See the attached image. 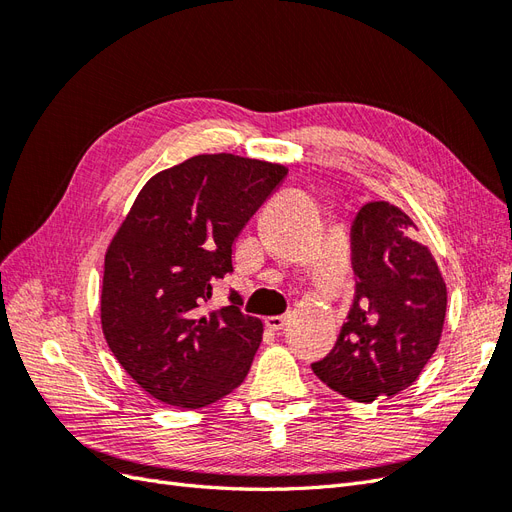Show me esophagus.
I'll use <instances>...</instances> for the list:
<instances>
[{"label":"esophagus","instance_id":"34e87169","mask_svg":"<svg viewBox=\"0 0 512 512\" xmlns=\"http://www.w3.org/2000/svg\"><path fill=\"white\" fill-rule=\"evenodd\" d=\"M286 320H288L286 316H269V318H265V324H267V329H271V331H282Z\"/></svg>","mask_w":512,"mask_h":512}]
</instances>
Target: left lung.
I'll list each match as a JSON object with an SVG mask.
<instances>
[{
  "label": "left lung",
  "mask_w": 512,
  "mask_h": 512,
  "mask_svg": "<svg viewBox=\"0 0 512 512\" xmlns=\"http://www.w3.org/2000/svg\"><path fill=\"white\" fill-rule=\"evenodd\" d=\"M416 230L386 200L363 205L352 222L354 301L333 350L312 369L361 404L408 389L440 344L446 284Z\"/></svg>",
  "instance_id": "8db88e82"
}]
</instances>
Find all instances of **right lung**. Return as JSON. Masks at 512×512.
Segmentation results:
<instances>
[{
  "label": "right lung",
  "instance_id": "1",
  "mask_svg": "<svg viewBox=\"0 0 512 512\" xmlns=\"http://www.w3.org/2000/svg\"><path fill=\"white\" fill-rule=\"evenodd\" d=\"M288 168L203 153L153 175L108 245L102 333L130 378L168 406L205 408L245 380L262 322L241 297L209 309L232 273V243Z\"/></svg>",
  "mask_w": 512,
  "mask_h": 512
}]
</instances>
